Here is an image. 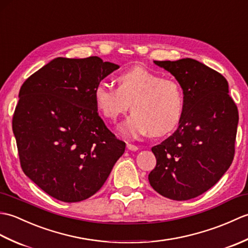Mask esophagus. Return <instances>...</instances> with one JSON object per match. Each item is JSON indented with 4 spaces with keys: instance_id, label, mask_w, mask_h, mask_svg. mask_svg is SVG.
Listing matches in <instances>:
<instances>
[{
    "instance_id": "esophagus-1",
    "label": "esophagus",
    "mask_w": 248,
    "mask_h": 248,
    "mask_svg": "<svg viewBox=\"0 0 248 248\" xmlns=\"http://www.w3.org/2000/svg\"><path fill=\"white\" fill-rule=\"evenodd\" d=\"M127 148L129 150H132V151H136L139 150V147L136 145H133V144H130V143H127Z\"/></svg>"
}]
</instances>
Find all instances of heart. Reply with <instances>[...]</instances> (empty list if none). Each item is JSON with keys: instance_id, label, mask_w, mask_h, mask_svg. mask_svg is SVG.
Returning <instances> with one entry per match:
<instances>
[{"instance_id": "b5f03b06", "label": "heart", "mask_w": 248, "mask_h": 248, "mask_svg": "<svg viewBox=\"0 0 248 248\" xmlns=\"http://www.w3.org/2000/svg\"><path fill=\"white\" fill-rule=\"evenodd\" d=\"M118 87L99 82L93 91L94 102L105 119L116 121L130 108L128 119L119 130L130 139L149 133L163 136L175 130L184 112V93L175 78L144 67H134L117 78Z\"/></svg>"}]
</instances>
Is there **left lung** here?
I'll list each match as a JSON object with an SVG mask.
<instances>
[{"label": "left lung", "instance_id": "1", "mask_svg": "<svg viewBox=\"0 0 248 248\" xmlns=\"http://www.w3.org/2000/svg\"><path fill=\"white\" fill-rule=\"evenodd\" d=\"M155 64L181 84L184 112L175 132L151 148L156 165L149 183L166 198L188 200L211 188L232 163L238 108L227 80L202 62L182 59Z\"/></svg>", "mask_w": 248, "mask_h": 248}]
</instances>
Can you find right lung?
Listing matches in <instances>:
<instances>
[{
	"label": "right lung",
	"instance_id": "add662e5",
	"mask_svg": "<svg viewBox=\"0 0 248 248\" xmlns=\"http://www.w3.org/2000/svg\"><path fill=\"white\" fill-rule=\"evenodd\" d=\"M119 66L57 57L22 84L13 117L21 168L50 196L78 202L107 181L125 143L98 114L93 91Z\"/></svg>",
	"mask_w": 248,
	"mask_h": 248
}]
</instances>
